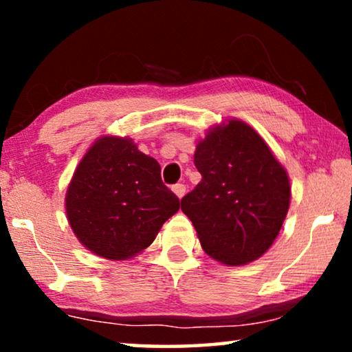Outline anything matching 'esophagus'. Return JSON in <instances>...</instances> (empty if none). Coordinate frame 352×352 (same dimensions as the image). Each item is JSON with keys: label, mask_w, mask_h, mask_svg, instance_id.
<instances>
[{"label": "esophagus", "mask_w": 352, "mask_h": 352, "mask_svg": "<svg viewBox=\"0 0 352 352\" xmlns=\"http://www.w3.org/2000/svg\"><path fill=\"white\" fill-rule=\"evenodd\" d=\"M173 192H175V194L179 197V199H182V197H184V194H186V186L184 184H175V186H173Z\"/></svg>", "instance_id": "34e87169"}]
</instances>
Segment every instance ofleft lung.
Segmentation results:
<instances>
[{
  "label": "left lung",
  "mask_w": 352,
  "mask_h": 352,
  "mask_svg": "<svg viewBox=\"0 0 352 352\" xmlns=\"http://www.w3.org/2000/svg\"><path fill=\"white\" fill-rule=\"evenodd\" d=\"M201 181L182 197L201 248L229 266L254 261L278 235L288 205L287 171L263 138L247 123L230 120L197 144Z\"/></svg>",
  "instance_id": "left-lung-1"
}]
</instances>
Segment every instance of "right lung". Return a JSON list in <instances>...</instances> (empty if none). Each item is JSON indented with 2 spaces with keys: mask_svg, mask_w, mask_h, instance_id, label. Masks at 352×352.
Masks as SVG:
<instances>
[{
  "mask_svg": "<svg viewBox=\"0 0 352 352\" xmlns=\"http://www.w3.org/2000/svg\"><path fill=\"white\" fill-rule=\"evenodd\" d=\"M160 170L131 139H99L80 162L65 197L67 218L80 242L107 259H126L147 248L179 210Z\"/></svg>",
  "mask_w": 352,
  "mask_h": 352,
  "instance_id": "obj_1",
  "label": "right lung"
}]
</instances>
